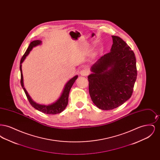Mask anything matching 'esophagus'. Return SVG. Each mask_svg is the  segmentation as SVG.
I'll return each mask as SVG.
<instances>
[{
	"instance_id": "obj_1",
	"label": "esophagus",
	"mask_w": 160,
	"mask_h": 160,
	"mask_svg": "<svg viewBox=\"0 0 160 160\" xmlns=\"http://www.w3.org/2000/svg\"><path fill=\"white\" fill-rule=\"evenodd\" d=\"M88 74H89V71L87 69H83L80 72V74L82 76H86L88 75Z\"/></svg>"
}]
</instances>
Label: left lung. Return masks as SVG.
<instances>
[{
	"instance_id": "left-lung-1",
	"label": "left lung",
	"mask_w": 160,
	"mask_h": 160,
	"mask_svg": "<svg viewBox=\"0 0 160 160\" xmlns=\"http://www.w3.org/2000/svg\"><path fill=\"white\" fill-rule=\"evenodd\" d=\"M112 37L110 52L92 66V73L88 77L92 101L104 110L114 109L129 99L137 78L133 51L120 37Z\"/></svg>"
}]
</instances>
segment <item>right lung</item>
I'll return each mask as SVG.
<instances>
[{"instance_id": "obj_1", "label": "right lung", "mask_w": 160, "mask_h": 160, "mask_svg": "<svg viewBox=\"0 0 160 160\" xmlns=\"http://www.w3.org/2000/svg\"><path fill=\"white\" fill-rule=\"evenodd\" d=\"M42 44V41L40 40H35L32 42H31V44L28 47V49L26 50V52L20 61V69L21 72V85L23 88V90L26 93V95L29 100L31 106L34 107L35 109L38 110V111L44 113L48 114H55L58 113H60L62 112H63L66 107L67 106L68 103V97L69 93L70 91L71 88H72L73 84L76 82V80L78 77V76L76 75L72 78H71L67 82V83L65 84L62 92L61 93V96L59 97V98L57 99L55 102L50 104L48 105H44V104H40L35 102L33 99L31 98L30 95L28 94V92L26 90V89L24 87V83H23V73H22V63L26 57L28 56V54L30 53L31 50L33 49V47H35L37 46H39Z\"/></svg>"}]
</instances>
